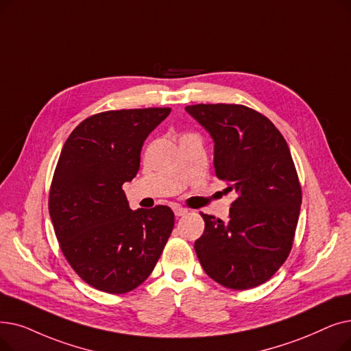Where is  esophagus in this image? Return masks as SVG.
I'll return each mask as SVG.
<instances>
[{
  "label": "esophagus",
  "instance_id": "esophagus-1",
  "mask_svg": "<svg viewBox=\"0 0 351 351\" xmlns=\"http://www.w3.org/2000/svg\"><path fill=\"white\" fill-rule=\"evenodd\" d=\"M173 212H175L176 217H184V215H186V213H188V209L186 208H182L179 205H175L173 206Z\"/></svg>",
  "mask_w": 351,
  "mask_h": 351
}]
</instances>
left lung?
<instances>
[{
    "label": "left lung",
    "instance_id": "obj_1",
    "mask_svg": "<svg viewBox=\"0 0 351 351\" xmlns=\"http://www.w3.org/2000/svg\"><path fill=\"white\" fill-rule=\"evenodd\" d=\"M185 110L209 132L215 173L226 192L237 193L228 222L201 213L197 260L226 288L261 285L285 263L298 222L302 195L289 147L269 119L247 106L193 104Z\"/></svg>",
    "mask_w": 351,
    "mask_h": 351
}]
</instances>
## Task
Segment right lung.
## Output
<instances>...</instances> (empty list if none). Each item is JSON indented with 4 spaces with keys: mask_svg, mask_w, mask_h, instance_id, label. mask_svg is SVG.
Returning <instances> with one entry per match:
<instances>
[{
    "mask_svg": "<svg viewBox=\"0 0 351 351\" xmlns=\"http://www.w3.org/2000/svg\"><path fill=\"white\" fill-rule=\"evenodd\" d=\"M169 108L109 110L87 117L60 154L49 196L66 260L88 285L125 294L154 271L171 237L169 206L132 210L121 189L141 166V150Z\"/></svg>",
    "mask_w": 351,
    "mask_h": 351,
    "instance_id": "1",
    "label": "right lung"
}]
</instances>
